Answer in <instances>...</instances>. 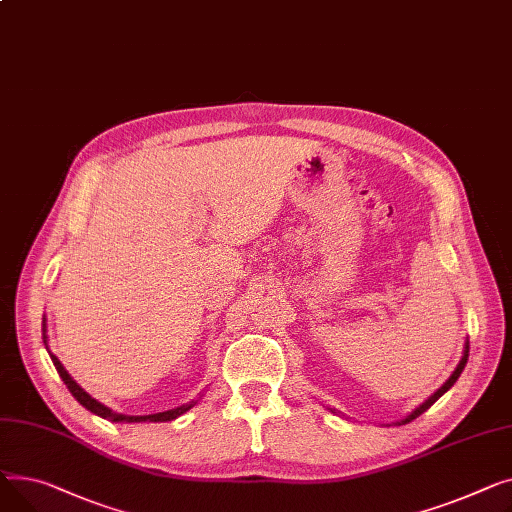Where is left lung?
Returning <instances> with one entry per match:
<instances>
[{
    "instance_id": "1",
    "label": "left lung",
    "mask_w": 512,
    "mask_h": 512,
    "mask_svg": "<svg viewBox=\"0 0 512 512\" xmlns=\"http://www.w3.org/2000/svg\"><path fill=\"white\" fill-rule=\"evenodd\" d=\"M467 359H469V341H465V347H463V355H461V362L457 364V368H455V372L453 374H450L448 376V380L436 390V393H432L422 405H419V407H415L409 415H405L403 419H399V422H395V426H405V424H409V422H413V419L415 417H419V415H422L424 411H428L444 393H446V390H450V386H453L457 380H459V376H461V372H463V368H465V364H467ZM330 411H333V413H337V409H330Z\"/></svg>"
}]
</instances>
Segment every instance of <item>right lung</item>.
<instances>
[{"label": "right lung", "instance_id": "1", "mask_svg": "<svg viewBox=\"0 0 512 512\" xmlns=\"http://www.w3.org/2000/svg\"><path fill=\"white\" fill-rule=\"evenodd\" d=\"M47 341H49V337H47V318H43V343H45V349H47V353H49V357H51V362H53L57 374L62 376V380H64V384L68 386L72 397H74L82 407H86L90 413H95V415H99V417H103V419H109V422H115V424H140V422H155V424H157V422H173L175 417L184 415L186 411H190V409L196 405V401H190V403L179 405V407H175V409L161 411V413H150V415H124V413H117V411L109 409L107 405L99 403L97 399H93V397H90V395L86 393V390L68 374V370L62 366V362H59V359L49 351Z\"/></svg>", "mask_w": 512, "mask_h": 512}]
</instances>
